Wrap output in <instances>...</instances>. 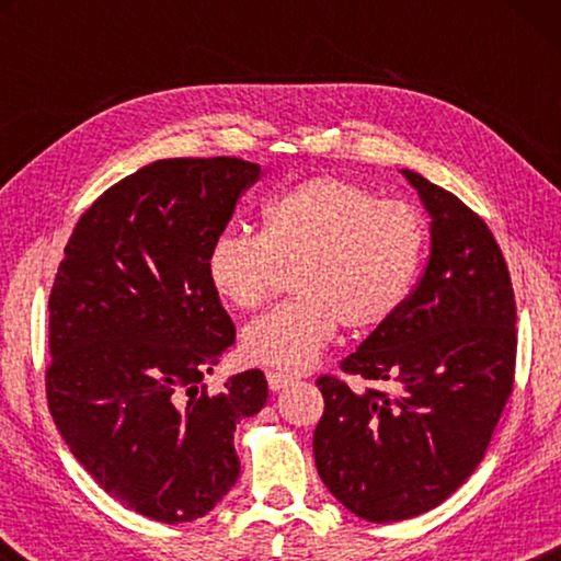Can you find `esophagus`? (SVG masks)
<instances>
[{
    "label": "esophagus",
    "mask_w": 561,
    "mask_h": 561,
    "mask_svg": "<svg viewBox=\"0 0 561 561\" xmlns=\"http://www.w3.org/2000/svg\"><path fill=\"white\" fill-rule=\"evenodd\" d=\"M267 383H270L272 391H279V388L291 383V376L282 374V371H267Z\"/></svg>",
    "instance_id": "34e87169"
}]
</instances>
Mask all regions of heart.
Wrapping results in <instances>:
<instances>
[{"mask_svg": "<svg viewBox=\"0 0 561 561\" xmlns=\"http://www.w3.org/2000/svg\"><path fill=\"white\" fill-rule=\"evenodd\" d=\"M423 250L425 225L411 205L319 175L274 195L260 234H217L205 267L217 297L242 311L267 304L282 272L297 270V299L247 327L242 354L252 364L304 371L334 341L339 324L368 331L403 307Z\"/></svg>", "mask_w": 561, "mask_h": 561, "instance_id": "1", "label": "heart"}]
</instances>
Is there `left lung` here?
<instances>
[{
    "mask_svg": "<svg viewBox=\"0 0 561 561\" xmlns=\"http://www.w3.org/2000/svg\"><path fill=\"white\" fill-rule=\"evenodd\" d=\"M431 215V254L403 307L341 360V371L396 393H354L319 376V478L368 522L423 515L485 458L515 386L517 309L510 272L478 213L403 170Z\"/></svg>",
    "mask_w": 561,
    "mask_h": 561,
    "instance_id": "left-lung-1",
    "label": "left lung"
}]
</instances>
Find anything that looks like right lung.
<instances>
[{"label": "right lung", "instance_id": "right-lung-1", "mask_svg": "<svg viewBox=\"0 0 561 561\" xmlns=\"http://www.w3.org/2000/svg\"><path fill=\"white\" fill-rule=\"evenodd\" d=\"M257 178V163L227 156L136 170L76 222L49 294L56 428L113 500L165 525L230 492L237 423L270 396L260 368L220 393L203 383L234 344L207 250Z\"/></svg>", "mask_w": 561, "mask_h": 561}]
</instances>
